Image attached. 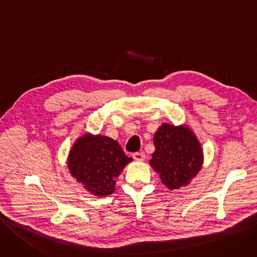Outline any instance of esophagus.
<instances>
[{
    "label": "esophagus",
    "instance_id": "obj_1",
    "mask_svg": "<svg viewBox=\"0 0 257 257\" xmlns=\"http://www.w3.org/2000/svg\"><path fill=\"white\" fill-rule=\"evenodd\" d=\"M132 158H134V160L137 161V162H143V161L145 160V154L144 153H136L132 155Z\"/></svg>",
    "mask_w": 257,
    "mask_h": 257
}]
</instances>
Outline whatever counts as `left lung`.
<instances>
[{"mask_svg":"<svg viewBox=\"0 0 257 257\" xmlns=\"http://www.w3.org/2000/svg\"><path fill=\"white\" fill-rule=\"evenodd\" d=\"M156 150L150 165L169 189L186 186L203 163V151L194 132L187 126L162 123L154 137Z\"/></svg>","mask_w":257,"mask_h":257,"instance_id":"obj_1","label":"left lung"}]
</instances>
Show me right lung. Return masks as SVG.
I'll return each instance as SVG.
<instances>
[{
  "label": "right lung",
  "instance_id": "add662e5",
  "mask_svg": "<svg viewBox=\"0 0 257 257\" xmlns=\"http://www.w3.org/2000/svg\"><path fill=\"white\" fill-rule=\"evenodd\" d=\"M131 161L116 141L87 134L76 140L71 148L68 167L88 192L104 197L114 192L116 178Z\"/></svg>",
  "mask_w": 257,
  "mask_h": 257
}]
</instances>
